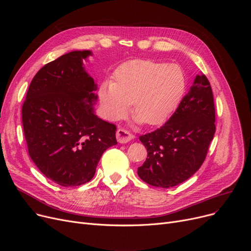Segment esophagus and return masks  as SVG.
<instances>
[{
	"instance_id": "34e87169",
	"label": "esophagus",
	"mask_w": 251,
	"mask_h": 251,
	"mask_svg": "<svg viewBox=\"0 0 251 251\" xmlns=\"http://www.w3.org/2000/svg\"><path fill=\"white\" fill-rule=\"evenodd\" d=\"M116 136H117L118 142L120 143H126V142H129L131 139H133V135L130 133V131L123 128L117 130Z\"/></svg>"
}]
</instances>
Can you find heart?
<instances>
[{"label": "heart", "instance_id": "obj_1", "mask_svg": "<svg viewBox=\"0 0 251 251\" xmlns=\"http://www.w3.org/2000/svg\"><path fill=\"white\" fill-rule=\"evenodd\" d=\"M185 89L186 76L178 65L137 60L119 67L114 82L102 83L99 95L110 120L124 117L132 103L136 122L159 125L176 111Z\"/></svg>", "mask_w": 251, "mask_h": 251}]
</instances>
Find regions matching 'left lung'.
<instances>
[{
	"mask_svg": "<svg viewBox=\"0 0 251 251\" xmlns=\"http://www.w3.org/2000/svg\"><path fill=\"white\" fill-rule=\"evenodd\" d=\"M212 87L197 74L178 108L160 128L139 136L148 159L137 174L151 186L169 188L190 178L203 164L216 131Z\"/></svg>",
	"mask_w": 251,
	"mask_h": 251,
	"instance_id": "1",
	"label": "left lung"
}]
</instances>
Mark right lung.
<instances>
[{
  "mask_svg": "<svg viewBox=\"0 0 251 251\" xmlns=\"http://www.w3.org/2000/svg\"><path fill=\"white\" fill-rule=\"evenodd\" d=\"M74 50L46 64L22 104L28 153L38 170L61 186H79L95 176L103 151L117 144L115 124L94 114L97 84Z\"/></svg>",
  "mask_w": 251,
  "mask_h": 251,
  "instance_id": "1",
  "label": "right lung"
}]
</instances>
